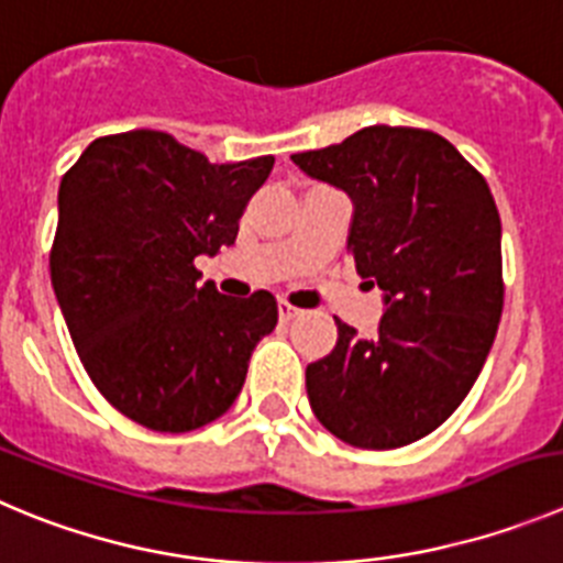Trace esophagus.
I'll return each mask as SVG.
<instances>
[{"mask_svg":"<svg viewBox=\"0 0 563 563\" xmlns=\"http://www.w3.org/2000/svg\"><path fill=\"white\" fill-rule=\"evenodd\" d=\"M277 313H280V322H291L299 317V308L288 306V302H277Z\"/></svg>","mask_w":563,"mask_h":563,"instance_id":"esophagus-1","label":"esophagus"}]
</instances>
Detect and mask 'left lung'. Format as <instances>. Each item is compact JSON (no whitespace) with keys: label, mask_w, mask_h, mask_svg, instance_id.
Segmentation results:
<instances>
[{"label":"left lung","mask_w":563,"mask_h":563,"mask_svg":"<svg viewBox=\"0 0 563 563\" xmlns=\"http://www.w3.org/2000/svg\"><path fill=\"white\" fill-rule=\"evenodd\" d=\"M353 202L346 250L383 291L377 335L339 322L330 355L306 369L319 422L364 450L433 433L464 402L503 313L500 213L486 180L448 139L364 128L291 155Z\"/></svg>","instance_id":"1"}]
</instances>
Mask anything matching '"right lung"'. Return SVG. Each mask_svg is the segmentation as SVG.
Masks as SVG:
<instances>
[{
  "label": "right lung",
  "mask_w": 563,
  "mask_h": 563,
  "mask_svg": "<svg viewBox=\"0 0 563 563\" xmlns=\"http://www.w3.org/2000/svg\"><path fill=\"white\" fill-rule=\"evenodd\" d=\"M275 157L210 163L161 130L91 141L57 191L52 288L104 400L161 433L222 417L277 324L269 291L224 297L194 257L235 244Z\"/></svg>",
  "instance_id": "1"
}]
</instances>
